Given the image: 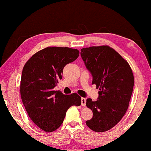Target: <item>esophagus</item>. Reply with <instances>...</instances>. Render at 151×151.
<instances>
[{"label":"esophagus","instance_id":"1","mask_svg":"<svg viewBox=\"0 0 151 151\" xmlns=\"http://www.w3.org/2000/svg\"><path fill=\"white\" fill-rule=\"evenodd\" d=\"M81 105L82 106H86V99L81 98Z\"/></svg>","mask_w":151,"mask_h":151}]
</instances>
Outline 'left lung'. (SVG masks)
<instances>
[{
  "label": "left lung",
  "instance_id": "1",
  "mask_svg": "<svg viewBox=\"0 0 151 151\" xmlns=\"http://www.w3.org/2000/svg\"><path fill=\"white\" fill-rule=\"evenodd\" d=\"M82 59L99 88L96 101L86 99L93 116L86 124L93 131H109L121 121L127 111L134 86V76L127 60L109 46L81 50Z\"/></svg>",
  "mask_w": 151,
  "mask_h": 151
}]
</instances>
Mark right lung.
<instances>
[{
    "mask_svg": "<svg viewBox=\"0 0 151 151\" xmlns=\"http://www.w3.org/2000/svg\"><path fill=\"white\" fill-rule=\"evenodd\" d=\"M79 51L68 47H47L32 55L25 64L20 81V96L32 122L46 132L57 130L71 106H80L76 93L54 91L63 71L78 57Z\"/></svg>",
    "mask_w": 151,
    "mask_h": 151,
    "instance_id": "1",
    "label": "right lung"
}]
</instances>
